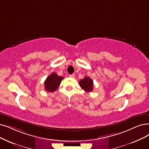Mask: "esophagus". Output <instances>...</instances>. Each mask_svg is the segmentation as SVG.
Masks as SVG:
<instances>
[{"mask_svg": "<svg viewBox=\"0 0 149 149\" xmlns=\"http://www.w3.org/2000/svg\"><path fill=\"white\" fill-rule=\"evenodd\" d=\"M69 76L70 77V78H75V75L74 74H70Z\"/></svg>", "mask_w": 149, "mask_h": 149, "instance_id": "34e87169", "label": "esophagus"}]
</instances>
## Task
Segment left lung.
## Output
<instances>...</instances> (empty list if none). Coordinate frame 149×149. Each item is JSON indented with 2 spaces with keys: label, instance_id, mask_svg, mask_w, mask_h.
Listing matches in <instances>:
<instances>
[{
  "label": "left lung",
  "instance_id": "left-lung-1",
  "mask_svg": "<svg viewBox=\"0 0 149 149\" xmlns=\"http://www.w3.org/2000/svg\"><path fill=\"white\" fill-rule=\"evenodd\" d=\"M79 85L86 92H90L93 91V82L89 77H85L83 79H81L79 81Z\"/></svg>",
  "mask_w": 149,
  "mask_h": 149
}]
</instances>
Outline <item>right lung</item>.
Masks as SVG:
<instances>
[{"mask_svg": "<svg viewBox=\"0 0 149 149\" xmlns=\"http://www.w3.org/2000/svg\"><path fill=\"white\" fill-rule=\"evenodd\" d=\"M63 79V77L59 76L56 73H52L47 77L45 81V88L47 92H52L56 91L61 82Z\"/></svg>", "mask_w": 149, "mask_h": 149, "instance_id": "right-lung-1", "label": "right lung"}]
</instances>
